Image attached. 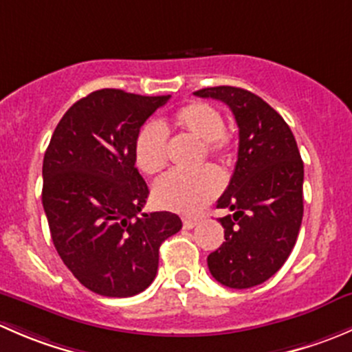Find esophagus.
<instances>
[{"instance_id": "esophagus-1", "label": "esophagus", "mask_w": 352, "mask_h": 352, "mask_svg": "<svg viewBox=\"0 0 352 352\" xmlns=\"http://www.w3.org/2000/svg\"><path fill=\"white\" fill-rule=\"evenodd\" d=\"M182 223H184V228L190 230V228H194V226L197 225V219H194V218H184Z\"/></svg>"}]
</instances>
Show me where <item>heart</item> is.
Instances as JSON below:
<instances>
[{"instance_id": "1", "label": "heart", "mask_w": 352, "mask_h": 352, "mask_svg": "<svg viewBox=\"0 0 352 352\" xmlns=\"http://www.w3.org/2000/svg\"><path fill=\"white\" fill-rule=\"evenodd\" d=\"M172 126L201 143L199 160L230 162L233 155L232 136L225 131V119L214 105L194 100L173 113ZM168 136L160 124L148 122L134 138V163L146 175L160 173L166 165ZM221 190V179L212 166H202L190 173L172 172L153 186L156 204L180 214H196Z\"/></svg>"}]
</instances>
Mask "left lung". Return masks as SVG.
Segmentation results:
<instances>
[{
    "label": "left lung",
    "instance_id": "1",
    "mask_svg": "<svg viewBox=\"0 0 352 352\" xmlns=\"http://www.w3.org/2000/svg\"><path fill=\"white\" fill-rule=\"evenodd\" d=\"M226 104L239 126V160L218 208L225 242L208 255L212 278L245 289L262 285L289 257L303 218V162L289 126L267 102L236 87L194 91Z\"/></svg>",
    "mask_w": 352,
    "mask_h": 352
}]
</instances>
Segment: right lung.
<instances>
[{"label":"right lung","instance_id":"1","mask_svg":"<svg viewBox=\"0 0 352 352\" xmlns=\"http://www.w3.org/2000/svg\"><path fill=\"white\" fill-rule=\"evenodd\" d=\"M170 95L91 91L59 120L42 165V206L52 242L94 293L127 298L153 283L162 242L182 228L168 211L143 212L146 182L134 166V138Z\"/></svg>","mask_w":352,"mask_h":352}]
</instances>
